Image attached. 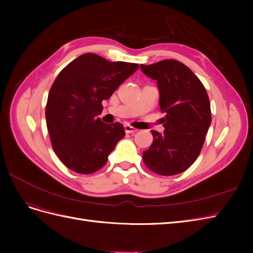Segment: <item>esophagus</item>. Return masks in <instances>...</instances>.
<instances>
[{
  "mask_svg": "<svg viewBox=\"0 0 253 253\" xmlns=\"http://www.w3.org/2000/svg\"><path fill=\"white\" fill-rule=\"evenodd\" d=\"M125 131H126V133H127V134H132V133H136L137 129H136L135 127L131 126L129 125H126V126H125Z\"/></svg>",
  "mask_w": 253,
  "mask_h": 253,
  "instance_id": "obj_1",
  "label": "esophagus"
}]
</instances>
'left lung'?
<instances>
[{"mask_svg": "<svg viewBox=\"0 0 253 253\" xmlns=\"http://www.w3.org/2000/svg\"><path fill=\"white\" fill-rule=\"evenodd\" d=\"M148 77L157 81L159 106L165 118L164 133L152 131L153 142L142 159L149 170L171 176L192 166L203 149L211 124V108L202 81L188 66L167 59L140 65Z\"/></svg>", "mask_w": 253, "mask_h": 253, "instance_id": "obj_1", "label": "left lung"}]
</instances>
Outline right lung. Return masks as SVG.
I'll list each match as a JSON object with an SVG mask.
<instances>
[{
	"label": "right lung",
	"mask_w": 253,
	"mask_h": 253,
	"mask_svg": "<svg viewBox=\"0 0 253 253\" xmlns=\"http://www.w3.org/2000/svg\"><path fill=\"white\" fill-rule=\"evenodd\" d=\"M138 67L88 52L59 73L49 89L45 116L51 147L68 169L91 174L108 163L126 132L119 122L108 125L97 116L102 112V101Z\"/></svg>",
	"instance_id": "right-lung-1"
}]
</instances>
